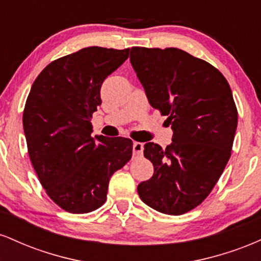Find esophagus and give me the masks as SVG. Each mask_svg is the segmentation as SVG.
<instances>
[{
    "instance_id": "obj_1",
    "label": "esophagus",
    "mask_w": 261,
    "mask_h": 261,
    "mask_svg": "<svg viewBox=\"0 0 261 261\" xmlns=\"http://www.w3.org/2000/svg\"><path fill=\"white\" fill-rule=\"evenodd\" d=\"M133 151H134V155H141V154H142V152H143V143L134 142Z\"/></svg>"
}]
</instances>
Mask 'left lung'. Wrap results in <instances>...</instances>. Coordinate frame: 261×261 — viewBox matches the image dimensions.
<instances>
[{
  "mask_svg": "<svg viewBox=\"0 0 261 261\" xmlns=\"http://www.w3.org/2000/svg\"><path fill=\"white\" fill-rule=\"evenodd\" d=\"M130 61L173 130L166 149L145 145L154 173L137 193L149 207L178 216L207 197L229 160L238 124L232 91L217 68L176 47H131Z\"/></svg>",
  "mask_w": 261,
  "mask_h": 261,
  "instance_id": "obj_1",
  "label": "left lung"
}]
</instances>
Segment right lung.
I'll use <instances>...</instances> for the list:
<instances>
[{
  "mask_svg": "<svg viewBox=\"0 0 261 261\" xmlns=\"http://www.w3.org/2000/svg\"><path fill=\"white\" fill-rule=\"evenodd\" d=\"M130 49L91 46L60 58L33 83L23 128L29 157L46 194L61 208L87 214L107 200L112 175L133 155L125 137H92L100 87Z\"/></svg>",
  "mask_w": 261,
  "mask_h": 261,
  "instance_id": "right-lung-1",
  "label": "right lung"
}]
</instances>
